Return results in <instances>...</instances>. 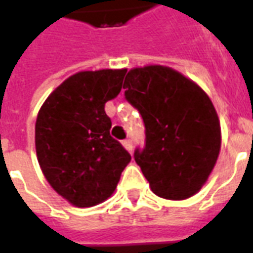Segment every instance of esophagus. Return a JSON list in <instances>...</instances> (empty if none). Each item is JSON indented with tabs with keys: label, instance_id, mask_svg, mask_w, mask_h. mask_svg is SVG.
<instances>
[{
	"label": "esophagus",
	"instance_id": "esophagus-1",
	"mask_svg": "<svg viewBox=\"0 0 253 253\" xmlns=\"http://www.w3.org/2000/svg\"><path fill=\"white\" fill-rule=\"evenodd\" d=\"M122 145L125 146V149H126L127 152H130L131 153L132 152V143L130 139H125V141H122Z\"/></svg>",
	"mask_w": 253,
	"mask_h": 253
}]
</instances>
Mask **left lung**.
Listing matches in <instances>:
<instances>
[{"label":"left lung","instance_id":"8db88e82","mask_svg":"<svg viewBox=\"0 0 253 253\" xmlns=\"http://www.w3.org/2000/svg\"><path fill=\"white\" fill-rule=\"evenodd\" d=\"M126 100L142 116L146 143L134 159L160 198L195 195L221 149L217 111L206 92L168 66L134 67L125 80Z\"/></svg>","mask_w":253,"mask_h":253}]
</instances>
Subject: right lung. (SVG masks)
<instances>
[{
    "mask_svg": "<svg viewBox=\"0 0 253 253\" xmlns=\"http://www.w3.org/2000/svg\"><path fill=\"white\" fill-rule=\"evenodd\" d=\"M127 69L78 72L46 99L35 125L38 161L50 186L76 207H92L115 191L131 156L111 137L104 105Z\"/></svg>",
    "mask_w": 253,
    "mask_h": 253,
    "instance_id": "obj_1",
    "label": "right lung"
}]
</instances>
